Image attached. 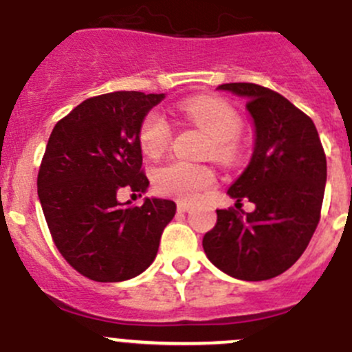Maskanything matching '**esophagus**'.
Instances as JSON below:
<instances>
[{
    "mask_svg": "<svg viewBox=\"0 0 352 352\" xmlns=\"http://www.w3.org/2000/svg\"><path fill=\"white\" fill-rule=\"evenodd\" d=\"M189 210H190L189 203H184V201H179V203H177V211H179V213H186V211Z\"/></svg>",
    "mask_w": 352,
    "mask_h": 352,
    "instance_id": "1",
    "label": "esophagus"
}]
</instances>
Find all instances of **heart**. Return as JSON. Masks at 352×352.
<instances>
[{
  "instance_id": "1",
  "label": "heart",
  "mask_w": 352,
  "mask_h": 352,
  "mask_svg": "<svg viewBox=\"0 0 352 352\" xmlns=\"http://www.w3.org/2000/svg\"><path fill=\"white\" fill-rule=\"evenodd\" d=\"M182 113L197 127L211 135L208 155L221 162H232L239 155L237 134L242 122L237 111L217 98H196L182 104ZM172 142V127L165 115L151 110L139 129V144L149 158H160ZM217 173L208 165H192L186 162H168L153 173L156 192L179 201H196L204 190L214 186Z\"/></svg>"
}]
</instances>
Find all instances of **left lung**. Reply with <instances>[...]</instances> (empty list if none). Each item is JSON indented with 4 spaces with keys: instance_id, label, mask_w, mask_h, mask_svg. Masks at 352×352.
Wrapping results in <instances>:
<instances>
[{
    "instance_id": "1",
    "label": "left lung",
    "mask_w": 352,
    "mask_h": 352,
    "mask_svg": "<svg viewBox=\"0 0 352 352\" xmlns=\"http://www.w3.org/2000/svg\"><path fill=\"white\" fill-rule=\"evenodd\" d=\"M218 89L244 96L254 120V153L228 194L237 206L249 199L256 210H217V225L203 237V248L225 274L268 280L301 258L318 227L327 156L311 118L282 94L251 82Z\"/></svg>"
}]
</instances>
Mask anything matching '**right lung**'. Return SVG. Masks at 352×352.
I'll return each mask as SVG.
<instances>
[{"label": "right lung", "instance_id": "1", "mask_svg": "<svg viewBox=\"0 0 352 352\" xmlns=\"http://www.w3.org/2000/svg\"><path fill=\"white\" fill-rule=\"evenodd\" d=\"M163 94L117 91L89 98L58 120L47 141L37 194L60 254L94 282H122L142 274L156 258L175 203H118L127 189L141 196L139 129Z\"/></svg>", "mask_w": 352, "mask_h": 352}]
</instances>
